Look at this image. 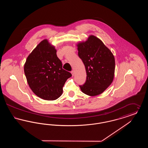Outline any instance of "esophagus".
I'll return each instance as SVG.
<instances>
[{
    "mask_svg": "<svg viewBox=\"0 0 148 148\" xmlns=\"http://www.w3.org/2000/svg\"><path fill=\"white\" fill-rule=\"evenodd\" d=\"M71 73L72 74V76H74V71H71Z\"/></svg>",
    "mask_w": 148,
    "mask_h": 148,
    "instance_id": "obj_1",
    "label": "esophagus"
}]
</instances>
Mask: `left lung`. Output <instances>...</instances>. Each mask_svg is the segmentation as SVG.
<instances>
[{
	"label": "left lung",
	"mask_w": 148,
	"mask_h": 148,
	"mask_svg": "<svg viewBox=\"0 0 148 148\" xmlns=\"http://www.w3.org/2000/svg\"><path fill=\"white\" fill-rule=\"evenodd\" d=\"M78 56L84 64L86 80L80 85L82 92L93 97L104 92L113 82L115 58L112 51L94 35L77 43Z\"/></svg>",
	"instance_id": "8db88e82"
}]
</instances>
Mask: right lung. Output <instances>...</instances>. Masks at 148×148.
Returning a JSON list of instances; mask_svg holds the SVG:
<instances>
[{
    "label": "right lung",
    "instance_id": "add662e5",
    "mask_svg": "<svg viewBox=\"0 0 148 148\" xmlns=\"http://www.w3.org/2000/svg\"><path fill=\"white\" fill-rule=\"evenodd\" d=\"M30 88L38 97L54 100L63 93L71 73L64 70L55 47L44 39L29 55L24 67Z\"/></svg>",
    "mask_w": 148,
    "mask_h": 148
}]
</instances>
